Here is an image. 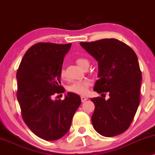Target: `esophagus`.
I'll return each mask as SVG.
<instances>
[{"instance_id":"1","label":"esophagus","mask_w":155,"mask_h":155,"mask_svg":"<svg viewBox=\"0 0 155 155\" xmlns=\"http://www.w3.org/2000/svg\"><path fill=\"white\" fill-rule=\"evenodd\" d=\"M87 100V98L86 97H84V96H82L81 97V101L82 102H84V101Z\"/></svg>"}]
</instances>
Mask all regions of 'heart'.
<instances>
[{
    "mask_svg": "<svg viewBox=\"0 0 155 155\" xmlns=\"http://www.w3.org/2000/svg\"><path fill=\"white\" fill-rule=\"evenodd\" d=\"M76 63L83 69L84 68L89 66V61L84 58H77L76 59ZM59 74H60V77L62 79H65L67 77L66 71H65V68H63L61 69ZM91 84H92V82L89 80H82V81L74 82L68 86V90L72 93H75V94L84 95L87 93L88 88L91 85Z\"/></svg>",
    "mask_w": 155,
    "mask_h": 155,
    "instance_id": "1",
    "label": "heart"
}]
</instances>
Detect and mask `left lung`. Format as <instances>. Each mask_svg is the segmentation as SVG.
<instances>
[{
  "label": "left lung",
  "mask_w": 155,
  "mask_h": 155,
  "mask_svg": "<svg viewBox=\"0 0 155 155\" xmlns=\"http://www.w3.org/2000/svg\"><path fill=\"white\" fill-rule=\"evenodd\" d=\"M80 45L98 61L99 79L94 90L109 93V99L94 97L92 116L95 130L105 137L125 132L140 104L142 73L137 55L130 46L116 39H104Z\"/></svg>",
  "instance_id": "1"
}]
</instances>
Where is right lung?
I'll use <instances>...</instances> for the list:
<instances>
[{"instance_id": "add662e5", "label": "right lung", "mask_w": 155, "mask_h": 155, "mask_svg": "<svg viewBox=\"0 0 155 155\" xmlns=\"http://www.w3.org/2000/svg\"><path fill=\"white\" fill-rule=\"evenodd\" d=\"M71 45L36 44L25 53L17 71V98L22 119L37 136L47 141L66 134L81 104L79 95L72 92L63 100L52 99L53 95L65 92L59 73Z\"/></svg>"}]
</instances>
